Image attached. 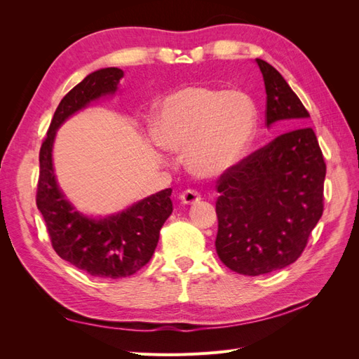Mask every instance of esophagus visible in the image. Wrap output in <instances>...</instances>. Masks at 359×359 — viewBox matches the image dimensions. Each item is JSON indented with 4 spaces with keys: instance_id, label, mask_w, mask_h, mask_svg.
I'll list each match as a JSON object with an SVG mask.
<instances>
[{
    "instance_id": "esophagus-1",
    "label": "esophagus",
    "mask_w": 359,
    "mask_h": 359,
    "mask_svg": "<svg viewBox=\"0 0 359 359\" xmlns=\"http://www.w3.org/2000/svg\"><path fill=\"white\" fill-rule=\"evenodd\" d=\"M180 199H181V202H182L184 205H193V203H198V202L201 201V194H199L196 190L189 189V190L181 193Z\"/></svg>"
}]
</instances>
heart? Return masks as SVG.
I'll list each match as a JSON object with an SVG mask.
<instances>
[{"instance_id":"1","label":"heart","mask_w":359,"mask_h":359,"mask_svg":"<svg viewBox=\"0 0 359 359\" xmlns=\"http://www.w3.org/2000/svg\"><path fill=\"white\" fill-rule=\"evenodd\" d=\"M256 126L257 109L247 93L189 85L161 102L153 136L170 153L186 151V165L193 175L212 178L244 158Z\"/></svg>"}]
</instances>
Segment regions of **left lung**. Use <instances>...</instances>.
Returning a JSON list of instances; mask_svg holds the SVG:
<instances>
[{
  "label": "left lung",
  "instance_id": "1",
  "mask_svg": "<svg viewBox=\"0 0 359 359\" xmlns=\"http://www.w3.org/2000/svg\"><path fill=\"white\" fill-rule=\"evenodd\" d=\"M256 62L266 91L265 124L289 130L217 181V255L244 276L268 274L301 256L323 212L327 175L316 135L301 127L310 114L283 76L264 60Z\"/></svg>",
  "mask_w": 359,
  "mask_h": 359
}]
</instances>
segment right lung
Returning <instances> with one entry per match:
<instances>
[{
    "instance_id": "add662e5",
    "label": "right lung",
    "mask_w": 359,
    "mask_h": 359,
    "mask_svg": "<svg viewBox=\"0 0 359 359\" xmlns=\"http://www.w3.org/2000/svg\"><path fill=\"white\" fill-rule=\"evenodd\" d=\"M124 72L100 69L62 97L43 140L39 161L36 203L46 223L57 255L94 277L123 278L145 266L153 257L160 229L172 214V189L133 203L123 212L90 219L76 211L60 190L52 165V147L57 128L66 119L103 95L114 94Z\"/></svg>"
}]
</instances>
